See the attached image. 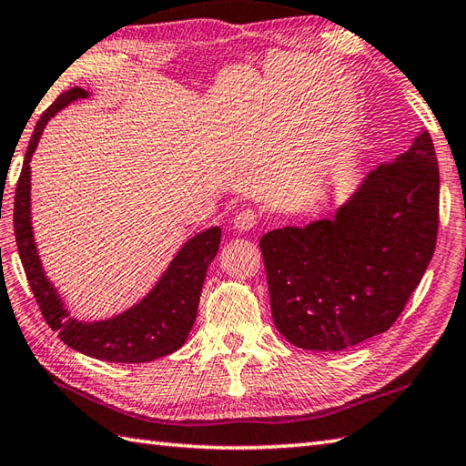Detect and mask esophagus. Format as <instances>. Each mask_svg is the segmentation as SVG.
Segmentation results:
<instances>
[{"label":"esophagus","instance_id":"1","mask_svg":"<svg viewBox=\"0 0 466 466\" xmlns=\"http://www.w3.org/2000/svg\"><path fill=\"white\" fill-rule=\"evenodd\" d=\"M258 222V214H256L252 208H246V210H240L234 218V228L238 232H248Z\"/></svg>","mask_w":466,"mask_h":466}]
</instances>
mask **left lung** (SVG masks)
<instances>
[{"label": "left lung", "mask_w": 466, "mask_h": 466, "mask_svg": "<svg viewBox=\"0 0 466 466\" xmlns=\"http://www.w3.org/2000/svg\"><path fill=\"white\" fill-rule=\"evenodd\" d=\"M439 187L437 154L420 130L334 212L329 202L319 220L264 234L272 319L284 339L336 352L389 330L432 260Z\"/></svg>", "instance_id": "obj_1"}]
</instances>
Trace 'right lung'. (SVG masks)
<instances>
[{"label": "right lung", "instance_id": "1", "mask_svg": "<svg viewBox=\"0 0 466 466\" xmlns=\"http://www.w3.org/2000/svg\"><path fill=\"white\" fill-rule=\"evenodd\" d=\"M90 97L80 86L64 92L39 117L29 140L14 202V230L17 252L22 258L27 282L49 329L59 340L82 354L107 362H150L176 352L186 342L196 322L198 304L208 266L220 248V226L187 238L167 264L160 279L144 299L110 319L80 320L66 309L64 299L44 272L32 228V156L47 122L64 107Z\"/></svg>", "mask_w": 466, "mask_h": 466}]
</instances>
